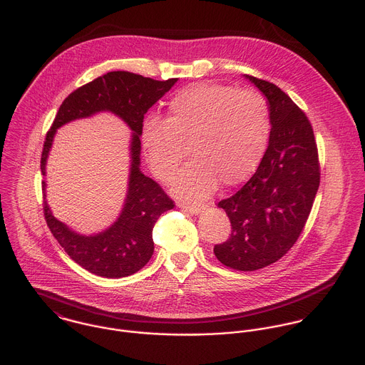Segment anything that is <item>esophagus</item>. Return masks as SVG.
<instances>
[{
  "mask_svg": "<svg viewBox=\"0 0 365 365\" xmlns=\"http://www.w3.org/2000/svg\"><path fill=\"white\" fill-rule=\"evenodd\" d=\"M178 207L182 208L184 211H187L188 214H192V215L200 214V212H201V208H202L201 204H181V202L178 204Z\"/></svg>",
  "mask_w": 365,
  "mask_h": 365,
  "instance_id": "obj_1",
  "label": "esophagus"
}]
</instances>
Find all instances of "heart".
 <instances>
[{"label":"heart","mask_w":365,"mask_h":365,"mask_svg":"<svg viewBox=\"0 0 365 365\" xmlns=\"http://www.w3.org/2000/svg\"><path fill=\"white\" fill-rule=\"evenodd\" d=\"M270 137L266 99L253 89L220 83H195L168 102L164 120L143 125L141 143L158 178L170 180L188 155L194 160L177 175L174 191L185 200H201L218 181L234 187L259 167Z\"/></svg>","instance_id":"1"}]
</instances>
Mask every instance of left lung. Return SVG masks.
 Segmentation results:
<instances>
[{"mask_svg":"<svg viewBox=\"0 0 365 365\" xmlns=\"http://www.w3.org/2000/svg\"><path fill=\"white\" fill-rule=\"evenodd\" d=\"M245 78L267 99L270 137L256 173L218 202L232 231L214 253L228 267L252 272L279 260L299 240L320 185V163L304 112L276 85Z\"/></svg>","mask_w":365,"mask_h":365,"instance_id":"left-lung-1","label":"left lung"}]
</instances>
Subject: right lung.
I'll return each mask as SVG.
<instances>
[{
  "label": "right lung",
  "instance_id": "obj_1",
  "mask_svg": "<svg viewBox=\"0 0 365 365\" xmlns=\"http://www.w3.org/2000/svg\"><path fill=\"white\" fill-rule=\"evenodd\" d=\"M177 81H154L124 71L109 72L72 92L62 102L46 133L41 157L42 175L56 128L66 123L108 110L123 119L133 131L128 190L120 217L112 227L96 235H79L58 221L43 200V215L51 232L71 259L93 274L118 279L138 272L154 252V224L161 214L174 208V201L164 190L140 171V135L147 110ZM45 187L42 181L43 192Z\"/></svg>",
  "mask_w": 365,
  "mask_h": 365
}]
</instances>
